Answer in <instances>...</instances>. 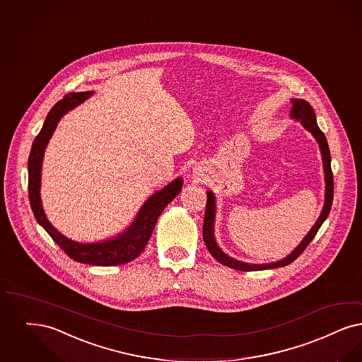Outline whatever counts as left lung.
Instances as JSON below:
<instances>
[{
    "label": "left lung",
    "mask_w": 362,
    "mask_h": 362,
    "mask_svg": "<svg viewBox=\"0 0 362 362\" xmlns=\"http://www.w3.org/2000/svg\"><path fill=\"white\" fill-rule=\"evenodd\" d=\"M291 112L289 117L293 118L295 121H299L305 130H308L314 139L317 140L319 145V151L322 155V163H323V174H325V203L323 209L320 211L317 222L313 225L310 232L305 234L300 244L296 246L288 256H286L281 260L274 261V262H264V264H252V262H245V261L237 260L233 259L229 255H226L217 244L216 234H214V225H216V213H217V203H216V195L210 189L207 191V203H206V213H204V221H203V241L206 244V247L211 253V256L221 264L237 269V271H261V269H272V268H279V267H286L291 264L292 261L296 260L302 253L307 245L313 241L315 234L318 233L319 228L322 223L326 221L332 210L334 197V180L333 173H332V156H330V149L327 145V140L323 134V132L319 129L317 124V117L315 112L311 107V105L304 100L299 98H291Z\"/></svg>",
    "instance_id": "8db88e82"
}]
</instances>
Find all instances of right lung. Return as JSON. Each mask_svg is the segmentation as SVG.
I'll list each match as a JSON object with an SVG mask.
<instances>
[{"label": "right lung", "instance_id": "right-lung-1", "mask_svg": "<svg viewBox=\"0 0 362 362\" xmlns=\"http://www.w3.org/2000/svg\"><path fill=\"white\" fill-rule=\"evenodd\" d=\"M93 94L94 91L70 93L63 100H60L49 110L48 116L45 117L43 128L36 136L29 153V202L39 225L43 226L44 230L52 237V240L66 252L69 257L90 265L112 267L127 264L140 256L152 235L160 214L163 213L165 206L174 201L175 197L182 191L183 179L176 177L171 183L152 194L141 206L129 226L115 237L102 240L98 243H78L57 230V228H54V225L48 221L44 213L40 197L44 152L62 117L67 115L82 102L86 101Z\"/></svg>", "mask_w": 362, "mask_h": 362}]
</instances>
